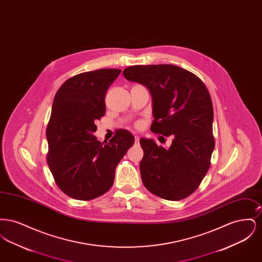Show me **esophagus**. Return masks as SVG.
<instances>
[{
  "mask_svg": "<svg viewBox=\"0 0 262 262\" xmlns=\"http://www.w3.org/2000/svg\"><path fill=\"white\" fill-rule=\"evenodd\" d=\"M135 142H136V144H138V142H139V137L138 136L135 137Z\"/></svg>",
  "mask_w": 262,
  "mask_h": 262,
  "instance_id": "obj_1",
  "label": "esophagus"
}]
</instances>
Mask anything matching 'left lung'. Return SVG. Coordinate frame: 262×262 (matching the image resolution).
I'll return each mask as SVG.
<instances>
[{
  "label": "left lung",
  "mask_w": 262,
  "mask_h": 262,
  "mask_svg": "<svg viewBox=\"0 0 262 262\" xmlns=\"http://www.w3.org/2000/svg\"><path fill=\"white\" fill-rule=\"evenodd\" d=\"M123 75L150 91L154 117L150 130L173 137L169 148L140 138L142 183L161 199L184 200L199 187L210 167L215 140L209 91L199 76L174 64L132 66Z\"/></svg>",
  "instance_id": "obj_1"
}]
</instances>
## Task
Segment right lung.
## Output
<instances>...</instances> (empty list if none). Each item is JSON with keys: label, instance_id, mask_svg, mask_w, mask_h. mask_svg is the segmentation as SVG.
<instances>
[{"label": "right lung", "instance_id": "1", "mask_svg": "<svg viewBox=\"0 0 262 262\" xmlns=\"http://www.w3.org/2000/svg\"><path fill=\"white\" fill-rule=\"evenodd\" d=\"M121 72L101 69L75 75L55 95L46 129L47 162L57 186L72 199L93 200L107 192L117 165L135 143L125 129H118L109 142L93 136L105 115L106 92Z\"/></svg>", "mask_w": 262, "mask_h": 262}]
</instances>
